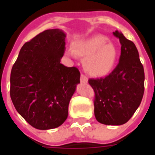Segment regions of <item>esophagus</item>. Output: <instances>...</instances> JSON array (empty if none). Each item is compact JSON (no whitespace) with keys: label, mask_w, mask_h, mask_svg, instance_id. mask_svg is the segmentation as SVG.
<instances>
[{"label":"esophagus","mask_w":155,"mask_h":155,"mask_svg":"<svg viewBox=\"0 0 155 155\" xmlns=\"http://www.w3.org/2000/svg\"><path fill=\"white\" fill-rule=\"evenodd\" d=\"M81 82L83 83V84H86V83H87V77H86L85 75L81 74Z\"/></svg>","instance_id":"esophagus-1"}]
</instances>
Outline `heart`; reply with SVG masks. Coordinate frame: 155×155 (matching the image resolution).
Instances as JSON below:
<instances>
[{"label": "heart", "instance_id": "heart-1", "mask_svg": "<svg viewBox=\"0 0 155 155\" xmlns=\"http://www.w3.org/2000/svg\"><path fill=\"white\" fill-rule=\"evenodd\" d=\"M108 41L104 35H93L74 42L68 53L84 57V68L91 76H105L114 68L117 58L116 46Z\"/></svg>", "mask_w": 155, "mask_h": 155}]
</instances>
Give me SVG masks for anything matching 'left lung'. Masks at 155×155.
Masks as SVG:
<instances>
[{
  "mask_svg": "<svg viewBox=\"0 0 155 155\" xmlns=\"http://www.w3.org/2000/svg\"><path fill=\"white\" fill-rule=\"evenodd\" d=\"M113 35L120 39L119 64L105 78L88 80L94 91V116L105 125L119 126L132 117L144 92V71L136 46L123 33Z\"/></svg>",
  "mask_w": 155,
  "mask_h": 155,
  "instance_id": "left-lung-1",
  "label": "left lung"
}]
</instances>
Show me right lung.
I'll list each match as a JSON object with an SVG mask.
<instances>
[{
	"mask_svg": "<svg viewBox=\"0 0 155 155\" xmlns=\"http://www.w3.org/2000/svg\"><path fill=\"white\" fill-rule=\"evenodd\" d=\"M66 35L45 30L25 42L12 67L10 95L18 113L38 130L60 127L68 116L70 100L80 83V71L61 64Z\"/></svg>",
	"mask_w": 155,
	"mask_h": 155,
	"instance_id": "add662e5",
	"label": "right lung"
}]
</instances>
